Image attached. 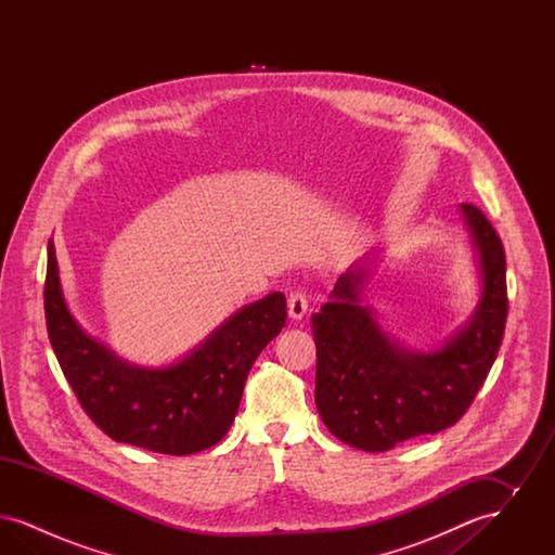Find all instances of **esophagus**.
Returning a JSON list of instances; mask_svg holds the SVG:
<instances>
[{"label": "esophagus", "instance_id": "esophagus-1", "mask_svg": "<svg viewBox=\"0 0 555 555\" xmlns=\"http://www.w3.org/2000/svg\"><path fill=\"white\" fill-rule=\"evenodd\" d=\"M287 310H289V317L293 320H301L308 312V299L301 291H293L287 299Z\"/></svg>", "mask_w": 555, "mask_h": 555}]
</instances>
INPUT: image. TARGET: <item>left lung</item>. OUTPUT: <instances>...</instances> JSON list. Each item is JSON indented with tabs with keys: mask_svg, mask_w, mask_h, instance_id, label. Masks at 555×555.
Here are the masks:
<instances>
[{
	"mask_svg": "<svg viewBox=\"0 0 555 555\" xmlns=\"http://www.w3.org/2000/svg\"><path fill=\"white\" fill-rule=\"evenodd\" d=\"M460 210L482 293L475 314L439 349L414 351L383 333L362 306L370 258L339 276L331 301L312 317L318 414L351 448L387 451L457 423L498 358L507 317L502 238L476 206Z\"/></svg>",
	"mask_w": 555,
	"mask_h": 555,
	"instance_id": "left-lung-1",
	"label": "left lung"
}]
</instances>
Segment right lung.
<instances>
[{"label":"right lung","mask_w":555,"mask_h":555,"mask_svg":"<svg viewBox=\"0 0 555 555\" xmlns=\"http://www.w3.org/2000/svg\"><path fill=\"white\" fill-rule=\"evenodd\" d=\"M46 320L55 358L87 416L109 439L168 455L216 446L237 416L247 374L287 320L281 291L237 310L183 360L141 369L89 337L70 314L48 243Z\"/></svg>","instance_id":"obj_1"}]
</instances>
